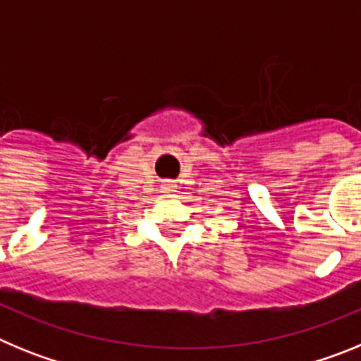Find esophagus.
<instances>
[{
	"label": "esophagus",
	"mask_w": 361,
	"mask_h": 361,
	"mask_svg": "<svg viewBox=\"0 0 361 361\" xmlns=\"http://www.w3.org/2000/svg\"><path fill=\"white\" fill-rule=\"evenodd\" d=\"M173 184H171V183H166V184H162V190H164V191H173Z\"/></svg>",
	"instance_id": "esophagus-1"
}]
</instances>
